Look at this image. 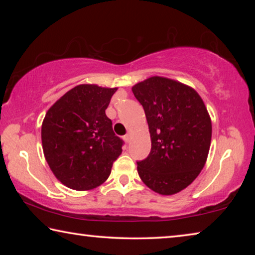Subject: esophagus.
Here are the masks:
<instances>
[{"instance_id": "34e87169", "label": "esophagus", "mask_w": 255, "mask_h": 255, "mask_svg": "<svg viewBox=\"0 0 255 255\" xmlns=\"http://www.w3.org/2000/svg\"><path fill=\"white\" fill-rule=\"evenodd\" d=\"M124 139H125V140H126V141H127V143H128V141L131 139V132H127V133H126V135H125V137H124Z\"/></svg>"}]
</instances>
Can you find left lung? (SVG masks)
Here are the masks:
<instances>
[{
    "instance_id": "obj_1",
    "label": "left lung",
    "mask_w": 255,
    "mask_h": 255,
    "mask_svg": "<svg viewBox=\"0 0 255 255\" xmlns=\"http://www.w3.org/2000/svg\"><path fill=\"white\" fill-rule=\"evenodd\" d=\"M144 108L152 148L137 162L143 182L159 195L178 193L204 169L211 141V120L195 90L153 76L132 86Z\"/></svg>"
}]
</instances>
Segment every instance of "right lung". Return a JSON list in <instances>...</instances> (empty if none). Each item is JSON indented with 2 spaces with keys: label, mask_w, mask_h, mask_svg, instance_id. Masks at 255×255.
Instances as JSON below:
<instances>
[{
  "label": "right lung",
  "mask_w": 255,
  "mask_h": 255,
  "mask_svg": "<svg viewBox=\"0 0 255 255\" xmlns=\"http://www.w3.org/2000/svg\"><path fill=\"white\" fill-rule=\"evenodd\" d=\"M117 88L81 84L56 101L41 126L45 158L56 178L73 190H91L109 178L124 140L106 109Z\"/></svg>",
  "instance_id": "obj_1"
}]
</instances>
